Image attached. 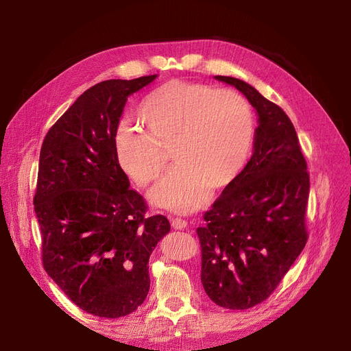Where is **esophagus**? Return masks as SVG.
I'll list each match as a JSON object with an SVG mask.
<instances>
[{"mask_svg":"<svg viewBox=\"0 0 351 351\" xmlns=\"http://www.w3.org/2000/svg\"><path fill=\"white\" fill-rule=\"evenodd\" d=\"M171 223H172V226L175 228V229H185L186 226H188V222L185 219H182V217H171Z\"/></svg>","mask_w":351,"mask_h":351,"instance_id":"obj_1","label":"esophagus"}]
</instances>
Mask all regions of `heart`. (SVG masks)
Returning <instances> with one entry per match:
<instances>
[{"instance_id":"1","label":"heart","mask_w":351,"mask_h":351,"mask_svg":"<svg viewBox=\"0 0 351 351\" xmlns=\"http://www.w3.org/2000/svg\"><path fill=\"white\" fill-rule=\"evenodd\" d=\"M136 115L146 134L119 128L114 149L121 169L139 188L159 182L171 151L176 168L154 191L156 205L188 212L209 189H226L252 154L256 121L245 97L230 89L171 81L141 101Z\"/></svg>"}]
</instances>
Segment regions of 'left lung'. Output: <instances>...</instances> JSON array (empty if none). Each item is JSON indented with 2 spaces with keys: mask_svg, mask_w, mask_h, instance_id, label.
<instances>
[{
  "mask_svg": "<svg viewBox=\"0 0 351 351\" xmlns=\"http://www.w3.org/2000/svg\"><path fill=\"white\" fill-rule=\"evenodd\" d=\"M215 78L242 92L259 126L250 160L196 229L200 280L217 306L245 310L270 296L306 246L310 176L285 110L245 81Z\"/></svg>",
  "mask_w": 351,
  "mask_h": 351,
  "instance_id": "obj_1",
  "label": "left lung"
}]
</instances>
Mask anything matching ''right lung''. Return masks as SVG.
Here are the masks:
<instances>
[{
  "instance_id": "right-lung-1",
  "label": "right lung",
  "mask_w": 351,
  "mask_h": 351,
  "mask_svg": "<svg viewBox=\"0 0 351 351\" xmlns=\"http://www.w3.org/2000/svg\"><path fill=\"white\" fill-rule=\"evenodd\" d=\"M155 78L90 86L41 146L34 206L43 265L69 300L98 317H122L143 303L149 256L171 230L163 215H146V202L129 189L114 149L128 97Z\"/></svg>"
}]
</instances>
